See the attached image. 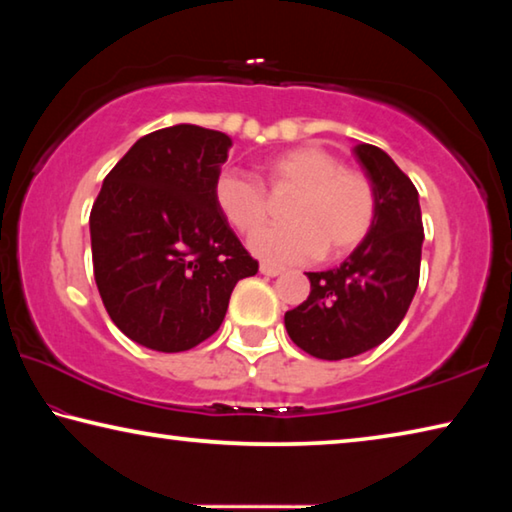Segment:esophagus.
<instances>
[{"mask_svg": "<svg viewBox=\"0 0 512 512\" xmlns=\"http://www.w3.org/2000/svg\"><path fill=\"white\" fill-rule=\"evenodd\" d=\"M259 273L262 275H268V277H275V275H280L282 273V268H277V266H273V264H262L259 266Z\"/></svg>", "mask_w": 512, "mask_h": 512, "instance_id": "esophagus-1", "label": "esophagus"}]
</instances>
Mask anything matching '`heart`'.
I'll list each match as a JSON object with an SVG mask.
<instances>
[{
  "mask_svg": "<svg viewBox=\"0 0 512 512\" xmlns=\"http://www.w3.org/2000/svg\"><path fill=\"white\" fill-rule=\"evenodd\" d=\"M273 189H296L284 205L291 221L271 225L250 239L259 257L275 264H300L325 253H352L375 223L377 196L366 173L341 167V160L320 146H296L264 164ZM214 203L232 228L259 230L268 219V196L255 178L223 171L214 183Z\"/></svg>",
  "mask_w": 512,
  "mask_h": 512,
  "instance_id": "obj_1",
  "label": "heart"
}]
</instances>
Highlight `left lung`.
I'll list each match as a JSON object with an SVG mask.
<instances>
[{
	"label": "left lung",
	"mask_w": 512,
	"mask_h": 512,
	"mask_svg": "<svg viewBox=\"0 0 512 512\" xmlns=\"http://www.w3.org/2000/svg\"><path fill=\"white\" fill-rule=\"evenodd\" d=\"M354 155L375 187V223L339 268L307 273L309 298L284 314L291 341L325 361L357 357L384 343L409 311L420 280L418 189L377 146L357 144Z\"/></svg>",
	"instance_id": "8db88e82"
}]
</instances>
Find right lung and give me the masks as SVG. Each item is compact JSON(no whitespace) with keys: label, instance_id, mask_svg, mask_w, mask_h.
<instances>
[{"label":"right lung","instance_id":"obj_1","mask_svg":"<svg viewBox=\"0 0 512 512\" xmlns=\"http://www.w3.org/2000/svg\"><path fill=\"white\" fill-rule=\"evenodd\" d=\"M225 133L178 124L137 140L103 180L90 212L103 307L128 339L185 352L221 327L230 293L257 273L214 203Z\"/></svg>","mask_w":512,"mask_h":512}]
</instances>
